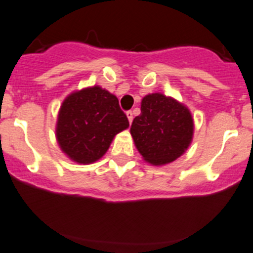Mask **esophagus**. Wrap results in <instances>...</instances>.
<instances>
[{
    "label": "esophagus",
    "instance_id": "obj_1",
    "mask_svg": "<svg viewBox=\"0 0 253 253\" xmlns=\"http://www.w3.org/2000/svg\"><path fill=\"white\" fill-rule=\"evenodd\" d=\"M126 116H127V119H128V122L131 124L132 120H133V114H132V111H127Z\"/></svg>",
    "mask_w": 253,
    "mask_h": 253
}]
</instances>
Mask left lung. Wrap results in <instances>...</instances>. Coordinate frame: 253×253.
Masks as SVG:
<instances>
[{
    "instance_id": "1",
    "label": "left lung",
    "mask_w": 253,
    "mask_h": 253,
    "mask_svg": "<svg viewBox=\"0 0 253 253\" xmlns=\"http://www.w3.org/2000/svg\"><path fill=\"white\" fill-rule=\"evenodd\" d=\"M129 132L143 160L164 166L188 150L194 120L183 103L162 93H150L142 99L140 115L134 118Z\"/></svg>"
}]
</instances>
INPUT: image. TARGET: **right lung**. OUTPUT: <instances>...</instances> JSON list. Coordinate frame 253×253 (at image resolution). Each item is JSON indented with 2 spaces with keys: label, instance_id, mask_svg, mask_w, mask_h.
Masks as SVG:
<instances>
[{
  "label": "right lung",
  "instance_id": "add662e5",
  "mask_svg": "<svg viewBox=\"0 0 253 253\" xmlns=\"http://www.w3.org/2000/svg\"><path fill=\"white\" fill-rule=\"evenodd\" d=\"M128 126L116 95L92 86L70 93L63 100L55 138L71 161L89 165L103 158L115 135Z\"/></svg>",
  "mask_w": 253,
  "mask_h": 253
}]
</instances>
